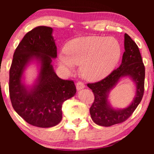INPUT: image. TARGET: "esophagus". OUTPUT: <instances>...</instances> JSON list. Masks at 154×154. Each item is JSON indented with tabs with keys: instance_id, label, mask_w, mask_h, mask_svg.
I'll list each match as a JSON object with an SVG mask.
<instances>
[{
	"instance_id": "esophagus-1",
	"label": "esophagus",
	"mask_w": 154,
	"mask_h": 154,
	"mask_svg": "<svg viewBox=\"0 0 154 154\" xmlns=\"http://www.w3.org/2000/svg\"><path fill=\"white\" fill-rule=\"evenodd\" d=\"M76 88H77V91H79V90H82L85 88V85L83 84L82 82L79 81V82H77V84H76Z\"/></svg>"
}]
</instances>
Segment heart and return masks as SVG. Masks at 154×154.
I'll return each mask as SVG.
<instances>
[{
	"mask_svg": "<svg viewBox=\"0 0 154 154\" xmlns=\"http://www.w3.org/2000/svg\"><path fill=\"white\" fill-rule=\"evenodd\" d=\"M65 52L59 54L61 64L69 72L80 64L81 75L91 81L109 75L119 62L121 45L113 37H80L66 44Z\"/></svg>",
	"mask_w": 154,
	"mask_h": 154,
	"instance_id": "heart-1",
	"label": "heart"
}]
</instances>
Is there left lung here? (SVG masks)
Masks as SVG:
<instances>
[{
  "label": "left lung",
  "mask_w": 154,
  "mask_h": 154,
  "mask_svg": "<svg viewBox=\"0 0 154 154\" xmlns=\"http://www.w3.org/2000/svg\"><path fill=\"white\" fill-rule=\"evenodd\" d=\"M125 50L120 66L106 77L94 83H88L94 94V102L90 114L96 125L109 127L125 122L132 115L140 103L144 93L145 66L137 45L128 34H125ZM129 76L136 85V95L130 106L114 109L107 100L110 91L122 77Z\"/></svg>",
  "instance_id": "left-lung-1"
}]
</instances>
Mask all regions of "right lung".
<instances>
[{"label": "right lung", "instance_id": "right-lung-1", "mask_svg": "<svg viewBox=\"0 0 154 154\" xmlns=\"http://www.w3.org/2000/svg\"><path fill=\"white\" fill-rule=\"evenodd\" d=\"M49 26H37L28 32L16 48L9 71V95L16 112L27 123L38 128H51L62 119L61 107L76 93L72 80L59 78L51 64L57 48ZM40 65L36 82L28 88L22 82L29 62Z\"/></svg>", "mask_w": 154, "mask_h": 154}]
</instances>
